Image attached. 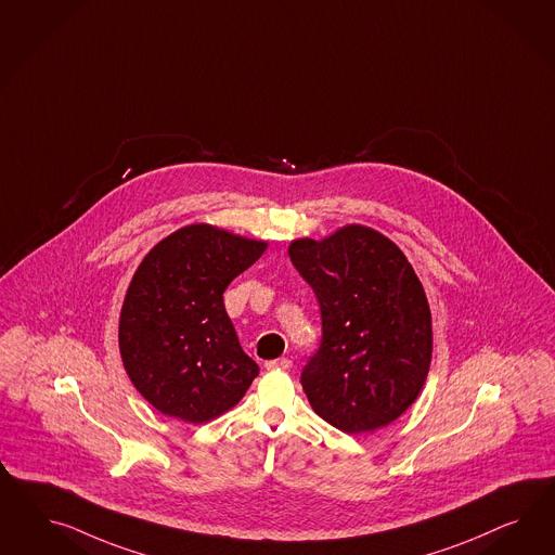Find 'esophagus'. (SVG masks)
Returning <instances> with one entry per match:
<instances>
[{"label":"esophagus","instance_id":"obj_1","mask_svg":"<svg viewBox=\"0 0 555 555\" xmlns=\"http://www.w3.org/2000/svg\"><path fill=\"white\" fill-rule=\"evenodd\" d=\"M264 366L269 370H288L293 366V362L288 358H276V360H269Z\"/></svg>","mask_w":555,"mask_h":555}]
</instances>
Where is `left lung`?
<instances>
[{
    "mask_svg": "<svg viewBox=\"0 0 555 555\" xmlns=\"http://www.w3.org/2000/svg\"><path fill=\"white\" fill-rule=\"evenodd\" d=\"M288 256L320 301V348L301 372L313 411L346 434L399 420L434 350L429 302L406 256L356 223L320 242L295 240Z\"/></svg>",
    "mask_w": 555,
    "mask_h": 555,
    "instance_id": "left-lung-1",
    "label": "left lung"
}]
</instances>
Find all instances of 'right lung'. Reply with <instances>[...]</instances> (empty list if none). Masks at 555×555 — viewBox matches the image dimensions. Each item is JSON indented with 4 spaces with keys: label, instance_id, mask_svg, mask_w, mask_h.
Instances as JSON below:
<instances>
[{
    "label": "right lung",
    "instance_id": "obj_1",
    "mask_svg": "<svg viewBox=\"0 0 555 555\" xmlns=\"http://www.w3.org/2000/svg\"><path fill=\"white\" fill-rule=\"evenodd\" d=\"M267 242L193 223L144 256L119 315V353L135 390L163 415L216 420L258 376L225 313L223 291Z\"/></svg>",
    "mask_w": 555,
    "mask_h": 555
}]
</instances>
